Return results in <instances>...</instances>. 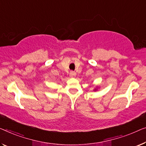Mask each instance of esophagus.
I'll return each instance as SVG.
<instances>
[{"instance_id":"34e87169","label":"esophagus","mask_w":146,"mask_h":146,"mask_svg":"<svg viewBox=\"0 0 146 146\" xmlns=\"http://www.w3.org/2000/svg\"><path fill=\"white\" fill-rule=\"evenodd\" d=\"M70 75L71 76V77H74V76L76 75V73L75 72V71H71V72H70Z\"/></svg>"}]
</instances>
